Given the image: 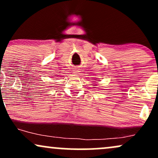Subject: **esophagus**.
<instances>
[{"label":"esophagus","mask_w":158,"mask_h":158,"mask_svg":"<svg viewBox=\"0 0 158 158\" xmlns=\"http://www.w3.org/2000/svg\"><path fill=\"white\" fill-rule=\"evenodd\" d=\"M79 69H75V70H74V71H73V73H76V74H77V73H79Z\"/></svg>","instance_id":"obj_1"}]
</instances>
